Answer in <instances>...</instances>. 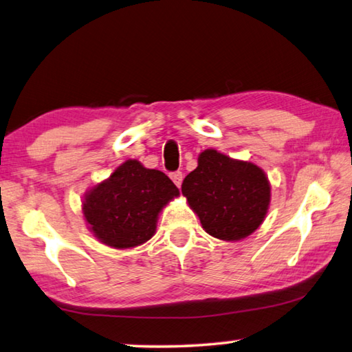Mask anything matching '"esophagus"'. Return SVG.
I'll use <instances>...</instances> for the list:
<instances>
[{
	"label": "esophagus",
	"mask_w": 352,
	"mask_h": 352,
	"mask_svg": "<svg viewBox=\"0 0 352 352\" xmlns=\"http://www.w3.org/2000/svg\"><path fill=\"white\" fill-rule=\"evenodd\" d=\"M170 177H171V181L175 182L176 187H181V185H182V179H184L182 171H175V173L170 175Z\"/></svg>",
	"instance_id": "esophagus-1"
}]
</instances>
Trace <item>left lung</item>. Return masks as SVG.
Segmentation results:
<instances>
[{"mask_svg": "<svg viewBox=\"0 0 352 352\" xmlns=\"http://www.w3.org/2000/svg\"><path fill=\"white\" fill-rule=\"evenodd\" d=\"M182 195L210 236L234 242L254 233L265 221L271 185L256 164L207 148L184 179Z\"/></svg>", "mask_w": 352, "mask_h": 352, "instance_id": "8db88e82", "label": "left lung"}]
</instances>
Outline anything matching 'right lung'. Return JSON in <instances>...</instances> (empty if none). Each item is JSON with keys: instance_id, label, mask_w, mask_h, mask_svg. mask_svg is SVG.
<instances>
[{"instance_id": "obj_1", "label": "right lung", "mask_w": 352, "mask_h": 352, "mask_svg": "<svg viewBox=\"0 0 352 352\" xmlns=\"http://www.w3.org/2000/svg\"><path fill=\"white\" fill-rule=\"evenodd\" d=\"M177 196L167 175L129 159L85 193L82 214L99 242L116 250L135 248L155 236L159 213Z\"/></svg>"}]
</instances>
